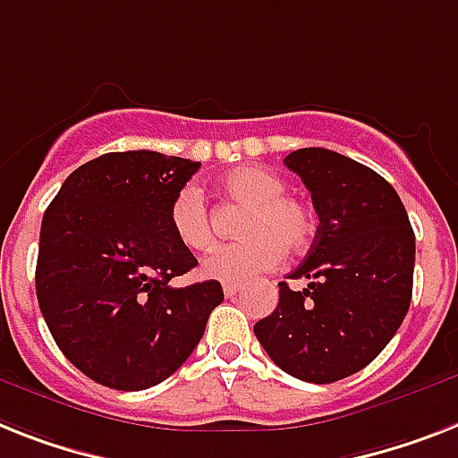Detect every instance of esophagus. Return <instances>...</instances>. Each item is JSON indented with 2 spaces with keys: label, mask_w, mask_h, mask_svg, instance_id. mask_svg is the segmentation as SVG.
Masks as SVG:
<instances>
[{
  "label": "esophagus",
  "mask_w": 458,
  "mask_h": 458,
  "mask_svg": "<svg viewBox=\"0 0 458 458\" xmlns=\"http://www.w3.org/2000/svg\"><path fill=\"white\" fill-rule=\"evenodd\" d=\"M238 290H241V285H238V283H225V294H226V297H233V294H236Z\"/></svg>",
  "instance_id": "obj_1"
}]
</instances>
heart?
Here are the masks:
<instances>
[{
  "mask_svg": "<svg viewBox=\"0 0 458 458\" xmlns=\"http://www.w3.org/2000/svg\"><path fill=\"white\" fill-rule=\"evenodd\" d=\"M222 194L245 206L236 243L217 245L203 259V274L225 283H243L274 269L283 252H301L316 233V217L304 203L285 196V182L271 170L243 165L220 180ZM168 225L177 243L201 252L213 245V226L201 189L184 184L170 201Z\"/></svg>",
  "mask_w": 458,
  "mask_h": 458,
  "instance_id": "1",
  "label": "heart"
}]
</instances>
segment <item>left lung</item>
<instances>
[{"instance_id":"left-lung-1","label":"left lung","mask_w":458,"mask_h":458,"mask_svg":"<svg viewBox=\"0 0 458 458\" xmlns=\"http://www.w3.org/2000/svg\"><path fill=\"white\" fill-rule=\"evenodd\" d=\"M318 213L311 250L278 283L276 311L255 325L271 360L311 384L360 372L386 349L407 316L414 232L395 189L368 165L323 147L285 157Z\"/></svg>"}]
</instances>
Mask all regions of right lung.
<instances>
[{
  "mask_svg": "<svg viewBox=\"0 0 458 458\" xmlns=\"http://www.w3.org/2000/svg\"><path fill=\"white\" fill-rule=\"evenodd\" d=\"M199 161L138 149L79 165L44 213L37 300L58 349L116 391L157 386L201 342L217 281L173 288L199 259L168 225Z\"/></svg>",
  "mask_w": 458,
  "mask_h": 458,
  "instance_id": "add662e5",
  "label": "right lung"
}]
</instances>
